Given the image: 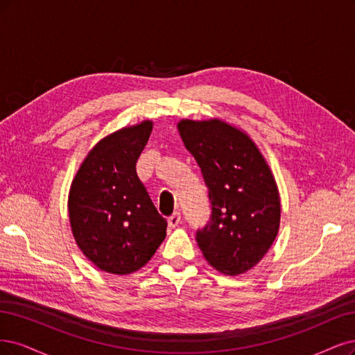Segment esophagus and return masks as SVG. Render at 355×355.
Wrapping results in <instances>:
<instances>
[{
  "mask_svg": "<svg viewBox=\"0 0 355 355\" xmlns=\"http://www.w3.org/2000/svg\"><path fill=\"white\" fill-rule=\"evenodd\" d=\"M180 221H181V215H180V212H174V214L171 215L169 218H168V225H169L171 228H175V227L180 224Z\"/></svg>",
  "mask_w": 355,
  "mask_h": 355,
  "instance_id": "34e87169",
  "label": "esophagus"
}]
</instances>
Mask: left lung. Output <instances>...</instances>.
I'll return each instance as SVG.
<instances>
[{
	"label": "left lung",
	"mask_w": 355,
	"mask_h": 355,
	"mask_svg": "<svg viewBox=\"0 0 355 355\" xmlns=\"http://www.w3.org/2000/svg\"><path fill=\"white\" fill-rule=\"evenodd\" d=\"M178 132L209 189L211 221L196 240L209 264L237 276L264 258L280 227L276 180L250 137L221 119H181Z\"/></svg>",
	"instance_id": "left-lung-1"
}]
</instances>
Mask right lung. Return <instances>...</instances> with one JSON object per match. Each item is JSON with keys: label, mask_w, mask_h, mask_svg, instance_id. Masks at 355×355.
I'll return each instance as SVG.
<instances>
[{"label": "right lung", "mask_w": 355, "mask_h": 355, "mask_svg": "<svg viewBox=\"0 0 355 355\" xmlns=\"http://www.w3.org/2000/svg\"><path fill=\"white\" fill-rule=\"evenodd\" d=\"M152 130L153 122L143 121L101 139L71 184L72 234L101 271L125 276L140 270L166 236V220L135 171Z\"/></svg>", "instance_id": "1"}]
</instances>
